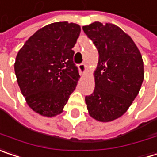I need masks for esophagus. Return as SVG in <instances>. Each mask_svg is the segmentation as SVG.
<instances>
[{"instance_id":"1","label":"esophagus","mask_w":157,"mask_h":157,"mask_svg":"<svg viewBox=\"0 0 157 157\" xmlns=\"http://www.w3.org/2000/svg\"><path fill=\"white\" fill-rule=\"evenodd\" d=\"M86 64H80L78 65V69H79V72H80V74L81 75H82V74H84L85 73V71H86Z\"/></svg>"}]
</instances>
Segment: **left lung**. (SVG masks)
Listing matches in <instances>:
<instances>
[{
    "label": "left lung",
    "mask_w": 157,
    "mask_h": 157,
    "mask_svg": "<svg viewBox=\"0 0 157 157\" xmlns=\"http://www.w3.org/2000/svg\"><path fill=\"white\" fill-rule=\"evenodd\" d=\"M82 29L99 53L95 88L85 97L89 115L109 122L121 117L132 104L144 80L142 56L133 39L120 27L95 21Z\"/></svg>",
    "instance_id": "1"
}]
</instances>
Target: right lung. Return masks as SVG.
Here are the masks:
<instances>
[{"label":"right lung","instance_id":"add662e5","mask_svg":"<svg viewBox=\"0 0 157 157\" xmlns=\"http://www.w3.org/2000/svg\"><path fill=\"white\" fill-rule=\"evenodd\" d=\"M81 27L67 21L48 24L36 31L17 54L14 71L29 107L45 117L63 112L80 78L74 64Z\"/></svg>","mask_w":157,"mask_h":157}]
</instances>
